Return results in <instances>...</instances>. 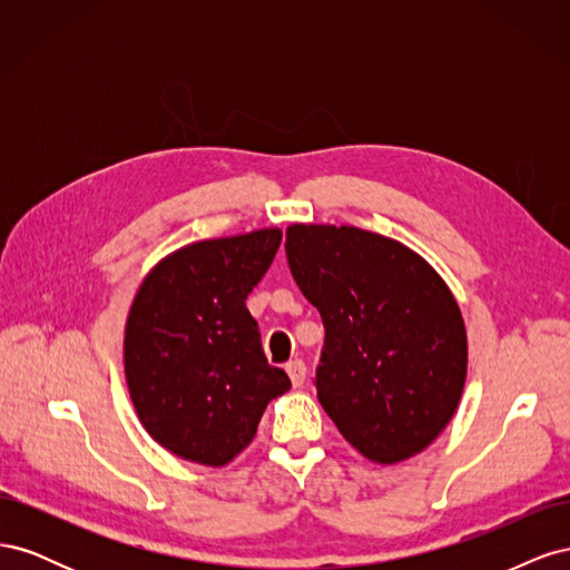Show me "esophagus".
<instances>
[{
	"label": "esophagus",
	"mask_w": 570,
	"mask_h": 570,
	"mask_svg": "<svg viewBox=\"0 0 570 570\" xmlns=\"http://www.w3.org/2000/svg\"><path fill=\"white\" fill-rule=\"evenodd\" d=\"M285 371H287V375H289L292 385H295V387H302V385H304V381H306V364H304L302 358L289 361V364L285 366Z\"/></svg>",
	"instance_id": "obj_1"
}]
</instances>
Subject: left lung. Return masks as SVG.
Wrapping results in <instances>:
<instances>
[{
	"instance_id": "1",
	"label": "left lung",
	"mask_w": 570,
	"mask_h": 570,
	"mask_svg": "<svg viewBox=\"0 0 570 570\" xmlns=\"http://www.w3.org/2000/svg\"><path fill=\"white\" fill-rule=\"evenodd\" d=\"M285 252L325 325L321 406L368 461L416 456L452 421L469 371L452 289L421 254L354 226L292 223Z\"/></svg>"
}]
</instances>
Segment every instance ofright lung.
I'll list each match as a JSON object with an SVG mask.
<instances>
[{
    "label": "right lung",
    "instance_id": "add662e5",
    "mask_svg": "<svg viewBox=\"0 0 570 570\" xmlns=\"http://www.w3.org/2000/svg\"><path fill=\"white\" fill-rule=\"evenodd\" d=\"M281 239L278 228L199 239L164 256L137 287L126 383L137 419L170 454L220 469L254 440L266 404L289 390L245 304Z\"/></svg>",
    "mask_w": 570,
    "mask_h": 570
}]
</instances>
